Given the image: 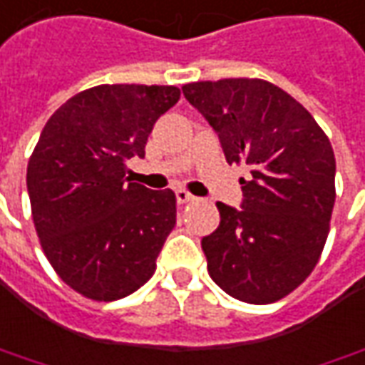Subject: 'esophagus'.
<instances>
[{"label":"esophagus","instance_id":"34e87169","mask_svg":"<svg viewBox=\"0 0 365 365\" xmlns=\"http://www.w3.org/2000/svg\"><path fill=\"white\" fill-rule=\"evenodd\" d=\"M175 200H178V203H190L193 202L195 197H193L190 192H185V190H178V192H175Z\"/></svg>","mask_w":365,"mask_h":365}]
</instances>
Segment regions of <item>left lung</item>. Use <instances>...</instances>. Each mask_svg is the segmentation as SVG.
<instances>
[{
	"label": "left lung",
	"mask_w": 365,
	"mask_h": 365,
	"mask_svg": "<svg viewBox=\"0 0 365 365\" xmlns=\"http://www.w3.org/2000/svg\"><path fill=\"white\" fill-rule=\"evenodd\" d=\"M220 138L227 163H245L242 207L217 202L220 225L202 240L217 286L247 304L294 292L318 264L336 202V158L312 113L264 79L182 88Z\"/></svg>",
	"instance_id": "left-lung-1"
}]
</instances>
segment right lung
Returning <instances> with one entry per match:
<instances>
[{
	"instance_id": "add662e5",
	"label": "right lung",
	"mask_w": 365,
	"mask_h": 365,
	"mask_svg": "<svg viewBox=\"0 0 365 365\" xmlns=\"http://www.w3.org/2000/svg\"><path fill=\"white\" fill-rule=\"evenodd\" d=\"M178 99L173 86H98L68 99L39 135L27 163L34 224L51 267L81 296L113 302L155 272L175 195L131 182L125 163L145 155Z\"/></svg>"
}]
</instances>
